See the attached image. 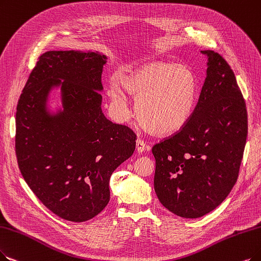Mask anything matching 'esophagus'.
Listing matches in <instances>:
<instances>
[{
	"mask_svg": "<svg viewBox=\"0 0 261 261\" xmlns=\"http://www.w3.org/2000/svg\"><path fill=\"white\" fill-rule=\"evenodd\" d=\"M145 149H147V147H145V144L143 141H141L140 139L136 141V150L138 153H142Z\"/></svg>",
	"mask_w": 261,
	"mask_h": 261,
	"instance_id": "34e87169",
	"label": "esophagus"
}]
</instances>
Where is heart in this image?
<instances>
[{"instance_id": "obj_1", "label": "heart", "mask_w": 261, "mask_h": 261, "mask_svg": "<svg viewBox=\"0 0 261 261\" xmlns=\"http://www.w3.org/2000/svg\"><path fill=\"white\" fill-rule=\"evenodd\" d=\"M120 82L125 92L136 98L135 110L140 124L158 136L181 130L193 117L199 98V80L195 71L171 62L141 64L122 75ZM121 88L112 80L108 94L114 112L125 118L130 109Z\"/></svg>"}]
</instances>
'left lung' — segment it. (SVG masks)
I'll list each match as a JSON object with an SVG mask.
<instances>
[{
    "label": "left lung",
    "instance_id": "1",
    "mask_svg": "<svg viewBox=\"0 0 261 261\" xmlns=\"http://www.w3.org/2000/svg\"><path fill=\"white\" fill-rule=\"evenodd\" d=\"M193 117L155 144L154 190L173 214L198 218L220 205L237 182L247 136L245 101L233 71L212 50Z\"/></svg>",
    "mask_w": 261,
    "mask_h": 261
}]
</instances>
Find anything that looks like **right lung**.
Here are the masks:
<instances>
[{
  "instance_id": "obj_1",
  "label": "right lung",
  "mask_w": 261,
  "mask_h": 261,
  "mask_svg": "<svg viewBox=\"0 0 261 261\" xmlns=\"http://www.w3.org/2000/svg\"><path fill=\"white\" fill-rule=\"evenodd\" d=\"M98 51H48L39 57L16 112V154L24 181L48 209L81 223L110 199L112 172L128 160L136 135L109 121L101 110ZM60 91L61 105L50 106Z\"/></svg>"
}]
</instances>
